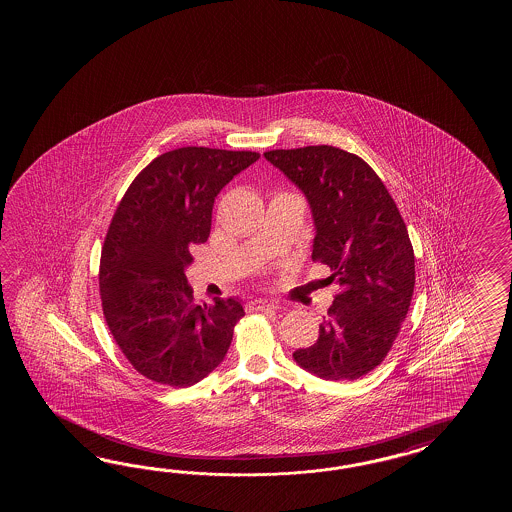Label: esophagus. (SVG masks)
Instances as JSON below:
<instances>
[{
	"instance_id": "esophagus-1",
	"label": "esophagus",
	"mask_w": 512,
	"mask_h": 512,
	"mask_svg": "<svg viewBox=\"0 0 512 512\" xmlns=\"http://www.w3.org/2000/svg\"><path fill=\"white\" fill-rule=\"evenodd\" d=\"M247 307L251 309V311H272V309H276V305L269 304L267 300H251Z\"/></svg>"
}]
</instances>
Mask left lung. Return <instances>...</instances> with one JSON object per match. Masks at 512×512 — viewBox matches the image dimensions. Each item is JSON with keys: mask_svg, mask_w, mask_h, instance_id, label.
I'll use <instances>...</instances> for the list:
<instances>
[{"mask_svg": "<svg viewBox=\"0 0 512 512\" xmlns=\"http://www.w3.org/2000/svg\"><path fill=\"white\" fill-rule=\"evenodd\" d=\"M304 192L315 219L313 261L340 291L313 346L294 360L326 381H355L386 359L412 302L415 256L390 192L370 164L335 146L263 153Z\"/></svg>", "mask_w": 512, "mask_h": 512, "instance_id": "8db88e82", "label": "left lung"}]
</instances>
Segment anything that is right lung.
<instances>
[{"label": "right lung", "instance_id": "1", "mask_svg": "<svg viewBox=\"0 0 512 512\" xmlns=\"http://www.w3.org/2000/svg\"><path fill=\"white\" fill-rule=\"evenodd\" d=\"M260 153L186 146L155 157L120 199L100 256V300L111 335L142 377L172 388L225 359L245 315L238 298L194 304L185 269L205 243L221 188Z\"/></svg>", "mask_w": 512, "mask_h": 512}]
</instances>
